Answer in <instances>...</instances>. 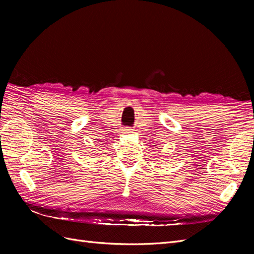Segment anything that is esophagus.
Instances as JSON below:
<instances>
[{
	"label": "esophagus",
	"instance_id": "obj_1",
	"mask_svg": "<svg viewBox=\"0 0 254 254\" xmlns=\"http://www.w3.org/2000/svg\"><path fill=\"white\" fill-rule=\"evenodd\" d=\"M124 132H125V133H129V132H131V129L126 128V129H124Z\"/></svg>",
	"mask_w": 254,
	"mask_h": 254
}]
</instances>
